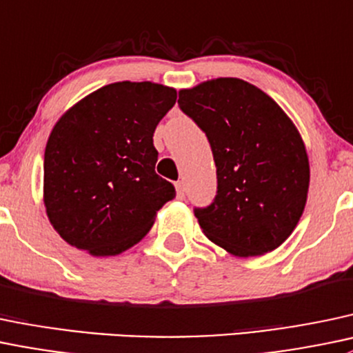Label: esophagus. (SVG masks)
<instances>
[{
  "label": "esophagus",
  "instance_id": "1",
  "mask_svg": "<svg viewBox=\"0 0 353 353\" xmlns=\"http://www.w3.org/2000/svg\"><path fill=\"white\" fill-rule=\"evenodd\" d=\"M176 189H177V198L179 199L186 198V184H184L183 181H177Z\"/></svg>",
  "mask_w": 353,
  "mask_h": 353
}]
</instances>
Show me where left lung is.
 Listing matches in <instances>:
<instances>
[{
	"label": "left lung",
	"mask_w": 353,
	"mask_h": 353,
	"mask_svg": "<svg viewBox=\"0 0 353 353\" xmlns=\"http://www.w3.org/2000/svg\"><path fill=\"white\" fill-rule=\"evenodd\" d=\"M179 108L206 133L216 196L194 216L211 242L236 257L279 247L301 218L310 162L298 128L264 91L218 77L179 91Z\"/></svg>",
	"instance_id": "8db88e82"
}]
</instances>
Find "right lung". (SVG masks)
<instances>
[{
    "instance_id": "1",
    "label": "right lung",
    "mask_w": 353,
    "mask_h": 353,
    "mask_svg": "<svg viewBox=\"0 0 353 353\" xmlns=\"http://www.w3.org/2000/svg\"><path fill=\"white\" fill-rule=\"evenodd\" d=\"M174 88L113 83L62 114L43 157V203L55 232L94 257L118 255L147 235L176 198L155 174L154 132L174 106Z\"/></svg>"
}]
</instances>
